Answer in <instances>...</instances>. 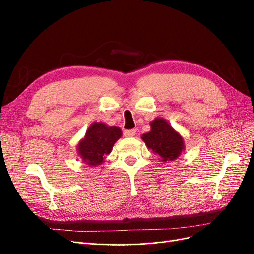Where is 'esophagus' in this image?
I'll list each match as a JSON object with an SVG mask.
<instances>
[{
	"mask_svg": "<svg viewBox=\"0 0 254 254\" xmlns=\"http://www.w3.org/2000/svg\"><path fill=\"white\" fill-rule=\"evenodd\" d=\"M124 135L129 137V136H134L135 135V130L131 129V130H125L124 131Z\"/></svg>",
	"mask_w": 254,
	"mask_h": 254,
	"instance_id": "obj_1",
	"label": "esophagus"
}]
</instances>
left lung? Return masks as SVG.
<instances>
[{
    "label": "left lung",
    "instance_id": "8db88e82",
    "mask_svg": "<svg viewBox=\"0 0 254 254\" xmlns=\"http://www.w3.org/2000/svg\"><path fill=\"white\" fill-rule=\"evenodd\" d=\"M141 137L145 145L160 158L161 162L175 161L186 148L182 135L162 118L151 121L150 131L142 134Z\"/></svg>",
    "mask_w": 254,
    "mask_h": 254
}]
</instances>
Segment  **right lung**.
Wrapping results in <instances>:
<instances>
[{
  "instance_id": "right-lung-1",
  "label": "right lung",
  "mask_w": 254,
  "mask_h": 254,
  "mask_svg": "<svg viewBox=\"0 0 254 254\" xmlns=\"http://www.w3.org/2000/svg\"><path fill=\"white\" fill-rule=\"evenodd\" d=\"M121 136L120 127L108 126L102 122L92 123L77 145L78 156L89 166L101 165Z\"/></svg>"
}]
</instances>
